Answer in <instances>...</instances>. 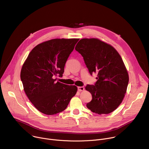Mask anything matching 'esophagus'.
Returning a JSON list of instances; mask_svg holds the SVG:
<instances>
[{"instance_id": "esophagus-1", "label": "esophagus", "mask_w": 149, "mask_h": 149, "mask_svg": "<svg viewBox=\"0 0 149 149\" xmlns=\"http://www.w3.org/2000/svg\"><path fill=\"white\" fill-rule=\"evenodd\" d=\"M78 90L79 91H82L84 90V87H78Z\"/></svg>"}]
</instances>
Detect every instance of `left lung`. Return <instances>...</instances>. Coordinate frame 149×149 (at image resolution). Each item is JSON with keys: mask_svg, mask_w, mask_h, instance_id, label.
I'll return each instance as SVG.
<instances>
[{"mask_svg": "<svg viewBox=\"0 0 149 149\" xmlns=\"http://www.w3.org/2000/svg\"><path fill=\"white\" fill-rule=\"evenodd\" d=\"M75 49L83 56L90 73L98 74L94 86L86 87L92 95L87 108L98 114L113 112L123 101L129 81L121 56L113 47L97 38L81 39Z\"/></svg>", "mask_w": 149, "mask_h": 149, "instance_id": "obj_1", "label": "left lung"}]
</instances>
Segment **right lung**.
I'll return each mask as SVG.
<instances>
[{"label": "right lung", "mask_w": 149, "mask_h": 149, "mask_svg": "<svg viewBox=\"0 0 149 149\" xmlns=\"http://www.w3.org/2000/svg\"><path fill=\"white\" fill-rule=\"evenodd\" d=\"M79 39H52L34 47L24 62L20 78L28 98L40 112L54 115L66 109L77 87L56 81Z\"/></svg>", "instance_id": "1"}]
</instances>
